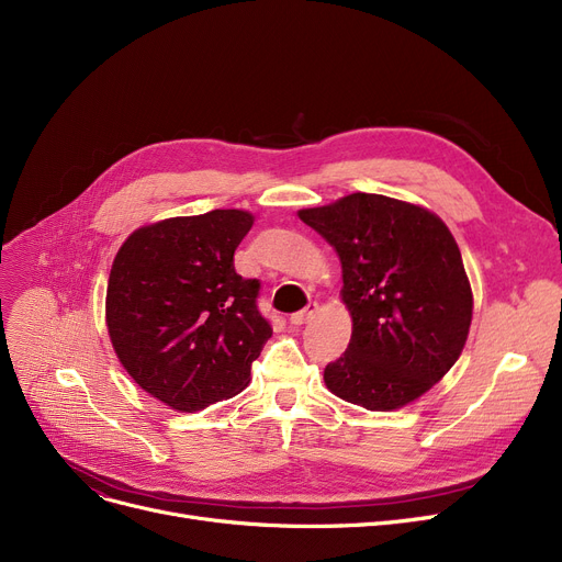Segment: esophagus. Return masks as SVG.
<instances>
[{
    "label": "esophagus",
    "mask_w": 562,
    "mask_h": 562,
    "mask_svg": "<svg viewBox=\"0 0 562 562\" xmlns=\"http://www.w3.org/2000/svg\"><path fill=\"white\" fill-rule=\"evenodd\" d=\"M318 310V305L316 303H310L307 307H303L301 312H296V314H291V323H293V326H303V323H307L312 316H314V312Z\"/></svg>",
    "instance_id": "obj_1"
}]
</instances>
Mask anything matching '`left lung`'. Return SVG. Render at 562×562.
I'll return each mask as SVG.
<instances>
[{"instance_id":"1","label":"left lung","mask_w":562,"mask_h":562,"mask_svg":"<svg viewBox=\"0 0 562 562\" xmlns=\"http://www.w3.org/2000/svg\"><path fill=\"white\" fill-rule=\"evenodd\" d=\"M299 216L337 250L352 318L346 352L323 371L328 390L378 412L426 394L460 358L474 310L449 227L424 206L378 193Z\"/></svg>"}]
</instances>
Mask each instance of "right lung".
Instances as JSON below:
<instances>
[{
    "instance_id": "obj_1",
    "label": "right lung",
    "mask_w": 562,
    "mask_h": 562,
    "mask_svg": "<svg viewBox=\"0 0 562 562\" xmlns=\"http://www.w3.org/2000/svg\"><path fill=\"white\" fill-rule=\"evenodd\" d=\"M252 214L214 210L136 229L106 286L113 350L136 385L198 412L239 394L273 330L257 310L259 280L234 271Z\"/></svg>"
}]
</instances>
